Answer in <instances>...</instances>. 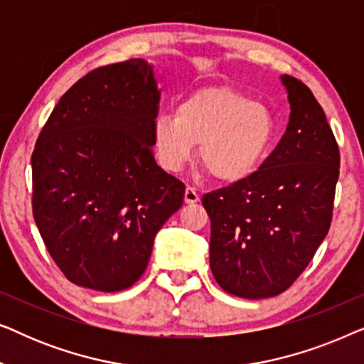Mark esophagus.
Instances as JSON below:
<instances>
[{
  "mask_svg": "<svg viewBox=\"0 0 364 364\" xmlns=\"http://www.w3.org/2000/svg\"><path fill=\"white\" fill-rule=\"evenodd\" d=\"M183 200H186V203H197L198 200H200V197H198L197 191L193 187H187L186 188V193H183Z\"/></svg>",
  "mask_w": 364,
  "mask_h": 364,
  "instance_id": "1",
  "label": "esophagus"
}]
</instances>
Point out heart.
<instances>
[{"label":"heart","mask_w":364,"mask_h":364,"mask_svg":"<svg viewBox=\"0 0 364 364\" xmlns=\"http://www.w3.org/2000/svg\"><path fill=\"white\" fill-rule=\"evenodd\" d=\"M277 124L270 109L232 89L208 87L188 94L171 114L152 124V146L161 166L178 172L193 157L223 183L252 177L270 154Z\"/></svg>","instance_id":"b5f03b06"}]
</instances>
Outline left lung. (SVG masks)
I'll return each mask as SVG.
<instances>
[{
  "label": "left lung",
  "mask_w": 364,
  "mask_h": 364,
  "mask_svg": "<svg viewBox=\"0 0 364 364\" xmlns=\"http://www.w3.org/2000/svg\"><path fill=\"white\" fill-rule=\"evenodd\" d=\"M290 122L252 177L202 197L210 217V268L230 295L258 300L293 285L325 240L340 151L310 89L282 76Z\"/></svg>",
  "instance_id": "1"
}]
</instances>
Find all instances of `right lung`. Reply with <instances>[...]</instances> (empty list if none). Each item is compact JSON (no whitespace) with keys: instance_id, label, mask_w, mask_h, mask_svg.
I'll list each match as a JSON object with an SVG mask.
<instances>
[{"instance_id":"add662e5","label":"right lung","mask_w":364,"mask_h":364,"mask_svg":"<svg viewBox=\"0 0 364 364\" xmlns=\"http://www.w3.org/2000/svg\"><path fill=\"white\" fill-rule=\"evenodd\" d=\"M159 99L152 64H109L79 79L39 134L31 157L34 222L77 287H132L157 232L182 207L186 186L152 156Z\"/></svg>"}]
</instances>
